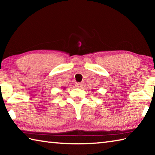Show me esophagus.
<instances>
[{"instance_id": "esophagus-1", "label": "esophagus", "mask_w": 155, "mask_h": 155, "mask_svg": "<svg viewBox=\"0 0 155 155\" xmlns=\"http://www.w3.org/2000/svg\"><path fill=\"white\" fill-rule=\"evenodd\" d=\"M76 87H81L83 86V83H77L75 84Z\"/></svg>"}]
</instances>
